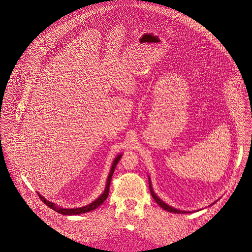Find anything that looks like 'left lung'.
<instances>
[{
	"mask_svg": "<svg viewBox=\"0 0 252 252\" xmlns=\"http://www.w3.org/2000/svg\"><path fill=\"white\" fill-rule=\"evenodd\" d=\"M148 180H149V189H150V193H151V196L153 197V199L155 200V202L162 208V209H164L165 211H167V212H170V213H174V214H189V213H193V212H185V211H181V210H178V209H176V208H173V207H171V206H169L168 204H166L165 202H163L155 193H154V191H153V189H152V186H151V181H150V178L148 177ZM215 204V203H214Z\"/></svg>",
	"mask_w": 252,
	"mask_h": 252,
	"instance_id": "8db88e82",
	"label": "left lung"
}]
</instances>
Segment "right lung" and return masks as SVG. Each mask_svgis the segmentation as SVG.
Listing matches in <instances>:
<instances>
[{
    "label": "right lung",
    "instance_id": "add662e5",
    "mask_svg": "<svg viewBox=\"0 0 252 252\" xmlns=\"http://www.w3.org/2000/svg\"><path fill=\"white\" fill-rule=\"evenodd\" d=\"M122 154H119L117 155L113 162H112V165H111V168H110V171H109V174H108V179H107V184H106V187H105V190L104 192L95 200L93 201L91 204L87 205V206H84V207H81V208H74V209H64V208H61L60 206H57L55 205L54 203L52 202H49L47 201L44 197H42L39 193H37V195L39 196L40 200L47 206L49 207L50 209H52L53 211H55L56 213L58 214H61V215H64V216H77V215H81V214H85V213H89L91 211H94L95 209H97L98 207H100L105 201L106 199L108 198V191H109V184H110V180H111V177L114 173V170L116 168V165L117 163L119 162L120 158H121Z\"/></svg>",
    "mask_w": 252,
    "mask_h": 252
}]
</instances>
